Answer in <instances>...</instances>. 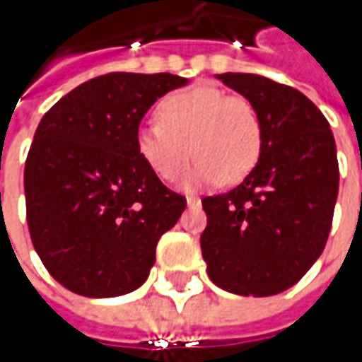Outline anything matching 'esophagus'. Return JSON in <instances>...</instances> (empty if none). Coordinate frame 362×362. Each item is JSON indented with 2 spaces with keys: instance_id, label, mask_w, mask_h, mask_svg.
Masks as SVG:
<instances>
[{
  "instance_id": "obj_1",
  "label": "esophagus",
  "mask_w": 362,
  "mask_h": 362,
  "mask_svg": "<svg viewBox=\"0 0 362 362\" xmlns=\"http://www.w3.org/2000/svg\"><path fill=\"white\" fill-rule=\"evenodd\" d=\"M187 205L189 207H199V205H202V199H199V197H195V195H189Z\"/></svg>"
}]
</instances>
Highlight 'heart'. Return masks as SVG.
I'll list each match as a JSON object with an SVG mask.
<instances>
[{
  "mask_svg": "<svg viewBox=\"0 0 362 362\" xmlns=\"http://www.w3.org/2000/svg\"><path fill=\"white\" fill-rule=\"evenodd\" d=\"M157 112L136 129V151L160 179H177L193 153L199 160L183 181L187 187L238 183L256 167L264 129L247 98L197 84L169 94Z\"/></svg>",
  "mask_w": 362,
  "mask_h": 362,
  "instance_id": "b5f03b06",
  "label": "heart"
}]
</instances>
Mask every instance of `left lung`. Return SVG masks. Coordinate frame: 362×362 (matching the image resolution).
Returning <instances> with one entry per match:
<instances>
[{
  "label": "left lung",
  "mask_w": 362,
  "mask_h": 362,
  "mask_svg": "<svg viewBox=\"0 0 362 362\" xmlns=\"http://www.w3.org/2000/svg\"><path fill=\"white\" fill-rule=\"evenodd\" d=\"M217 78L254 103L264 143L238 187L202 199L203 259L211 282L231 294H280L327 245L339 195L334 136L325 115L296 88L242 72Z\"/></svg>",
  "instance_id": "8db88e82"
}]
</instances>
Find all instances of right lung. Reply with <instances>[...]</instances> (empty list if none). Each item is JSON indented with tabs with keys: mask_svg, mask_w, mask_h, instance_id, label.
I'll list each match as a JSON object with an SVG mask.
<instances>
[{
	"mask_svg": "<svg viewBox=\"0 0 362 362\" xmlns=\"http://www.w3.org/2000/svg\"><path fill=\"white\" fill-rule=\"evenodd\" d=\"M185 84L169 72H110L40 120L23 171L28 228L42 264L70 292L112 298L148 278L157 242L187 199L139 155L136 129L157 98Z\"/></svg>",
	"mask_w": 362,
	"mask_h": 362,
	"instance_id": "1",
	"label": "right lung"
}]
</instances>
